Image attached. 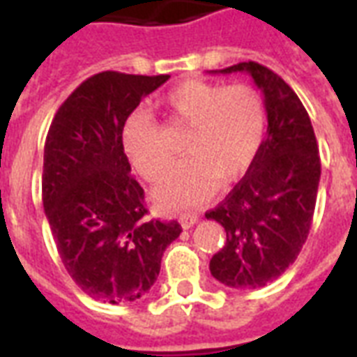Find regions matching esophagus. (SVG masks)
I'll list each match as a JSON object with an SVG mask.
<instances>
[{
  "instance_id": "esophagus-1",
  "label": "esophagus",
  "mask_w": 357,
  "mask_h": 357,
  "mask_svg": "<svg viewBox=\"0 0 357 357\" xmlns=\"http://www.w3.org/2000/svg\"><path fill=\"white\" fill-rule=\"evenodd\" d=\"M196 222H198V215H196V213H181V215H179V224H181L185 229H189L190 226H195Z\"/></svg>"
}]
</instances>
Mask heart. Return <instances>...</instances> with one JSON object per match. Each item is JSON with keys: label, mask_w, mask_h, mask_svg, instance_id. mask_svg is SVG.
I'll return each mask as SVG.
<instances>
[{"label": "heart", "mask_w": 357, "mask_h": 357, "mask_svg": "<svg viewBox=\"0 0 357 357\" xmlns=\"http://www.w3.org/2000/svg\"><path fill=\"white\" fill-rule=\"evenodd\" d=\"M159 107L170 122L189 128L185 139L189 157L155 189L162 209L198 206L215 192L218 179L234 181L254 165L265 137L266 109L252 85L187 79L172 86L159 100ZM122 148L146 181H159L172 165L161 131L146 114H133L123 123Z\"/></svg>", "instance_id": "heart-1"}]
</instances>
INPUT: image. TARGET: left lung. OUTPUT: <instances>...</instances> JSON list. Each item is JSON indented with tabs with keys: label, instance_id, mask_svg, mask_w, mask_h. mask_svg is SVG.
<instances>
[{
	"label": "left lung",
	"instance_id": "1",
	"mask_svg": "<svg viewBox=\"0 0 357 357\" xmlns=\"http://www.w3.org/2000/svg\"><path fill=\"white\" fill-rule=\"evenodd\" d=\"M211 72H246L265 98L268 128L254 165L206 213L226 231L224 248L209 263L213 278L252 291L274 282L298 257L315 213L321 157L310 114L280 75L254 61Z\"/></svg>",
	"mask_w": 357,
	"mask_h": 357
}]
</instances>
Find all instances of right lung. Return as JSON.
Wrapping results in <instances>:
<instances>
[{
    "label": "right lung",
    "mask_w": 357,
    "mask_h": 357,
    "mask_svg": "<svg viewBox=\"0 0 357 357\" xmlns=\"http://www.w3.org/2000/svg\"><path fill=\"white\" fill-rule=\"evenodd\" d=\"M170 75L102 72L59 107L44 146L42 204L59 255L77 285L105 304L135 302L155 283L176 220H146L122 128Z\"/></svg>",
    "instance_id": "add662e5"
}]
</instances>
